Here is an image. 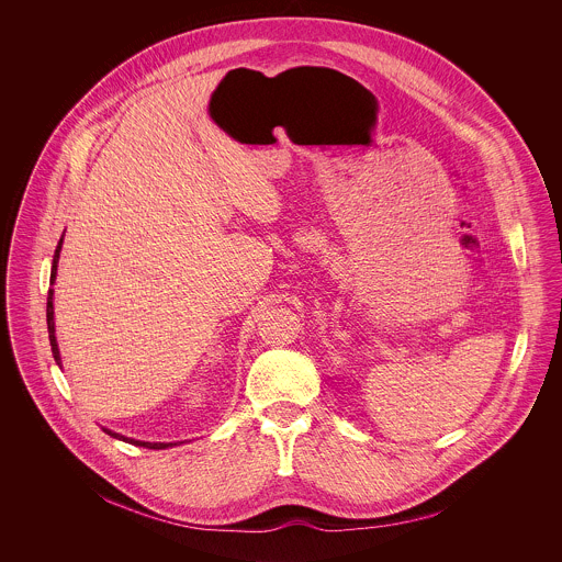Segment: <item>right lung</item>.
Returning a JSON list of instances; mask_svg holds the SVG:
<instances>
[{
	"label": "right lung",
	"mask_w": 562,
	"mask_h": 562,
	"mask_svg": "<svg viewBox=\"0 0 562 562\" xmlns=\"http://www.w3.org/2000/svg\"><path fill=\"white\" fill-rule=\"evenodd\" d=\"M60 248H63V238L58 241V246H56V252H54V261H52V279H49V283L54 285V281H56V272H58V257H60ZM47 330H49V344H52V352H54V359H56V363L63 368V361H60V350H58V341H56V326H54V290H49V294H47ZM110 437H114V439H121V441H127V443H132V446H140V448H151V450H164V448H170V446H175V443H151V441H136V439H130V437H123V435H119V432H114V430H108V428H103Z\"/></svg>",
	"instance_id": "right-lung-1"
}]
</instances>
